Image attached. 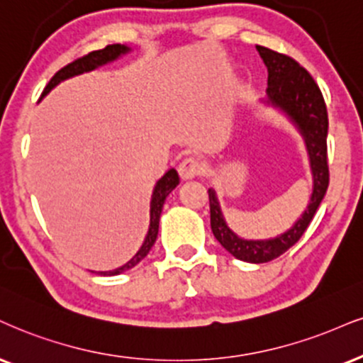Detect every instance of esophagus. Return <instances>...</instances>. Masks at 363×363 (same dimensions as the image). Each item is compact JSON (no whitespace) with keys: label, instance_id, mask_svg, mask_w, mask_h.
Returning <instances> with one entry per match:
<instances>
[{"label":"esophagus","instance_id":"esophagus-1","mask_svg":"<svg viewBox=\"0 0 363 363\" xmlns=\"http://www.w3.org/2000/svg\"><path fill=\"white\" fill-rule=\"evenodd\" d=\"M203 167H202V161L195 156H186V158L182 160V163L178 164V173L183 180H190V178L199 177L202 174Z\"/></svg>","mask_w":363,"mask_h":363}]
</instances>
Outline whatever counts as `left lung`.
<instances>
[{
	"instance_id": "left-lung-1",
	"label": "left lung",
	"mask_w": 363,
	"mask_h": 363,
	"mask_svg": "<svg viewBox=\"0 0 363 363\" xmlns=\"http://www.w3.org/2000/svg\"><path fill=\"white\" fill-rule=\"evenodd\" d=\"M267 67V102L279 107L305 138L313 173V194L299 220L284 234L267 240H245L235 235L223 220L216 191L208 190L210 227L223 249L245 262H269L301 239L310 225L330 183L328 172V113L318 84L294 58L256 45Z\"/></svg>"
}]
</instances>
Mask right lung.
Listing matches in <instances>:
<instances>
[{
    "label": "right lung",
    "instance_id": "1",
    "mask_svg": "<svg viewBox=\"0 0 363 363\" xmlns=\"http://www.w3.org/2000/svg\"><path fill=\"white\" fill-rule=\"evenodd\" d=\"M128 52H129L128 47H124V45H119V43H114V45H107V47L102 48V50L91 52V53H87V55L77 58V60H74L72 64L65 65L64 69H60L55 75H53V77L50 79V82L47 84V87L43 89L42 97L47 96V94L50 92L52 89L57 86V84L62 82V80L70 79V77H74V75H79L84 72H91V70L97 69V67H101L104 64H109V62L116 60V58L123 55V53H128ZM178 183H180V177H178L177 169H173V168L168 169V172L160 178L158 183H156L155 190H153V196H151L150 230H147L146 239H145V242H143L141 249L138 250L136 256H134L131 261H128L126 264H124V266H121V267H118V269H113V271H101L99 274H102V276L121 274V272L131 269V267L136 266L138 262H141L143 259L147 256L150 249L153 247L156 237H158L160 216H161V210H163L164 200H167V196L172 194V190L178 185Z\"/></svg>",
    "mask_w": 363,
    "mask_h": 363
}]
</instances>
